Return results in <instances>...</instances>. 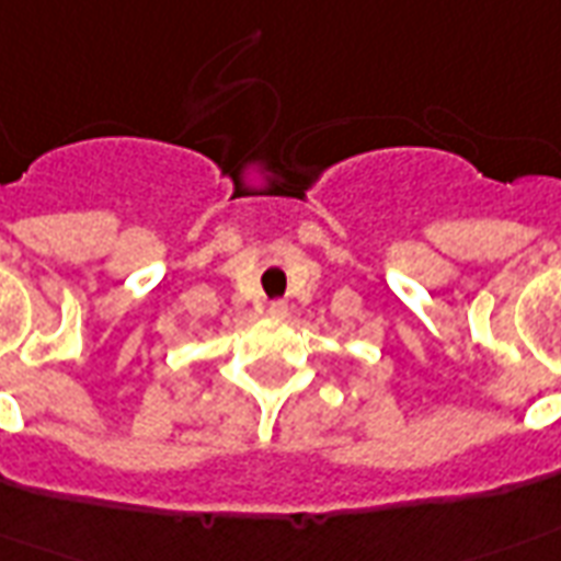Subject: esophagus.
Returning <instances> with one entry per match:
<instances>
[{
	"mask_svg": "<svg viewBox=\"0 0 561 561\" xmlns=\"http://www.w3.org/2000/svg\"><path fill=\"white\" fill-rule=\"evenodd\" d=\"M268 312H272V316H277V319H284L286 304L284 301H272V304H268Z\"/></svg>",
	"mask_w": 561,
	"mask_h": 561,
	"instance_id": "1",
	"label": "esophagus"
}]
</instances>
